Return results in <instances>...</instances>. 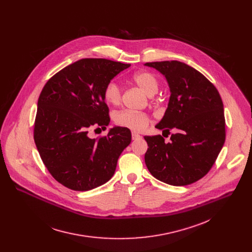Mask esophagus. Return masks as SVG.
Returning a JSON list of instances; mask_svg holds the SVG:
<instances>
[{
    "label": "esophagus",
    "mask_w": 252,
    "mask_h": 252,
    "mask_svg": "<svg viewBox=\"0 0 252 252\" xmlns=\"http://www.w3.org/2000/svg\"><path fill=\"white\" fill-rule=\"evenodd\" d=\"M139 138H141V136H140L139 134H137V133H135V132L132 133V139H133V140H137V139H139Z\"/></svg>",
    "instance_id": "obj_1"
}]
</instances>
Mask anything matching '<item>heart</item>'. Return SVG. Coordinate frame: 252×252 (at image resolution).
I'll list each match as a JSON object with an SVG mask.
<instances>
[{"mask_svg":"<svg viewBox=\"0 0 252 252\" xmlns=\"http://www.w3.org/2000/svg\"><path fill=\"white\" fill-rule=\"evenodd\" d=\"M133 81L148 96H153L159 89V82L151 72L146 71L136 72L133 75ZM121 87L115 81L108 82L104 90L105 101L109 105H118L121 101ZM114 122L118 126L140 132L147 126L149 118L144 112L122 109L115 113Z\"/></svg>","mask_w":252,"mask_h":252,"instance_id":"obj_1","label":"heart"}]
</instances>
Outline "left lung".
<instances>
[{"label": "left lung", "mask_w": 252, "mask_h": 252, "mask_svg": "<svg viewBox=\"0 0 252 252\" xmlns=\"http://www.w3.org/2000/svg\"><path fill=\"white\" fill-rule=\"evenodd\" d=\"M144 65L166 77L171 92L168 108L155 127L163 133L177 131L167 144L161 135L144 137L145 165L155 179L167 184H191L210 172L225 142L221 97L205 75L185 63Z\"/></svg>", "instance_id": "1"}]
</instances>
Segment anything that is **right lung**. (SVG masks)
<instances>
[{
    "label": "right lung",
    "instance_id": "obj_1",
    "mask_svg": "<svg viewBox=\"0 0 252 252\" xmlns=\"http://www.w3.org/2000/svg\"><path fill=\"white\" fill-rule=\"evenodd\" d=\"M130 64L85 58L54 74L37 101L34 140L51 176L75 191L103 185L115 172L117 160L130 144L131 131L113 127L108 135L91 139L92 127L109 124L104 90Z\"/></svg>",
    "mask_w": 252,
    "mask_h": 252
}]
</instances>
